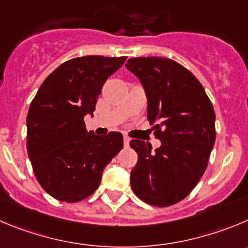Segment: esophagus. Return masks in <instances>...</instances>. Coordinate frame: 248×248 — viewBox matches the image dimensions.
Wrapping results in <instances>:
<instances>
[{"instance_id":"1","label":"esophagus","mask_w":248,"mask_h":248,"mask_svg":"<svg viewBox=\"0 0 248 248\" xmlns=\"http://www.w3.org/2000/svg\"><path fill=\"white\" fill-rule=\"evenodd\" d=\"M129 142H131V138L127 137V136H124V147H128Z\"/></svg>"}]
</instances>
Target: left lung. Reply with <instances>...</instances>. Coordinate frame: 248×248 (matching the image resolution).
<instances>
[{"instance_id":"8db88e82","label":"left lung","mask_w":248,"mask_h":248,"mask_svg":"<svg viewBox=\"0 0 248 248\" xmlns=\"http://www.w3.org/2000/svg\"><path fill=\"white\" fill-rule=\"evenodd\" d=\"M126 68L140 79L147 116L161 145L129 142L138 154L131 187L145 203L169 207L187 197L208 165L215 142V112L200 80L164 57H133Z\"/></svg>"}]
</instances>
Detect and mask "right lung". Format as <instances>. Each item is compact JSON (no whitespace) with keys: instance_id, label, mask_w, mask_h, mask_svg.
<instances>
[{"instance_id":"1","label":"right lung","mask_w":248,"mask_h":248,"mask_svg":"<svg viewBox=\"0 0 248 248\" xmlns=\"http://www.w3.org/2000/svg\"><path fill=\"white\" fill-rule=\"evenodd\" d=\"M126 57L83 56L57 67L41 84L27 116V149L39 184L67 203L89 197L105 166L124 147L120 132L85 128L104 83Z\"/></svg>"}]
</instances>
